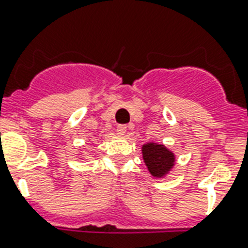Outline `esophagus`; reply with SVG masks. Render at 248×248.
Returning <instances> with one entry per match:
<instances>
[{
  "label": "esophagus",
  "mask_w": 248,
  "mask_h": 248,
  "mask_svg": "<svg viewBox=\"0 0 248 248\" xmlns=\"http://www.w3.org/2000/svg\"><path fill=\"white\" fill-rule=\"evenodd\" d=\"M126 131H127V126L126 124H118L117 126V134L121 135V136H124L126 134Z\"/></svg>",
  "instance_id": "34e87169"
}]
</instances>
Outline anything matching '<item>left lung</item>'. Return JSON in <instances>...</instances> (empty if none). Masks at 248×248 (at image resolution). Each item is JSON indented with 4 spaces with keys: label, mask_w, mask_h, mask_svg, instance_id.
Masks as SVG:
<instances>
[{
    "label": "left lung",
    "mask_w": 248,
    "mask_h": 248,
    "mask_svg": "<svg viewBox=\"0 0 248 248\" xmlns=\"http://www.w3.org/2000/svg\"><path fill=\"white\" fill-rule=\"evenodd\" d=\"M142 155L149 172L153 176L160 177L172 168L174 156L163 145L148 144L142 146Z\"/></svg>",
    "instance_id": "left-lung-1"
}]
</instances>
